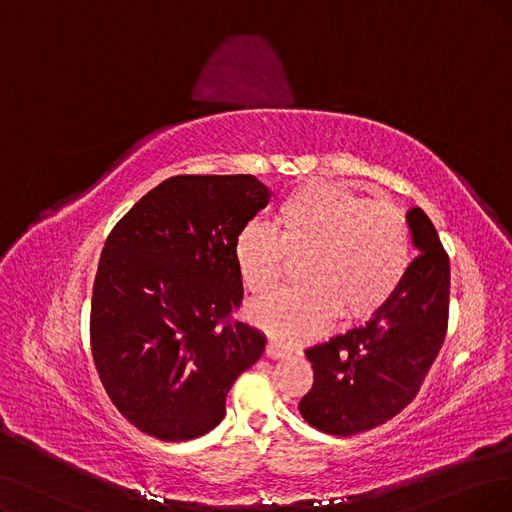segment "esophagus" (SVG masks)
Masks as SVG:
<instances>
[{"label":"esophagus","mask_w":512,"mask_h":512,"mask_svg":"<svg viewBox=\"0 0 512 512\" xmlns=\"http://www.w3.org/2000/svg\"><path fill=\"white\" fill-rule=\"evenodd\" d=\"M266 354H268V358H285L287 356V350L285 348H280L278 344H274V342H270L268 346H266Z\"/></svg>","instance_id":"esophagus-1"}]
</instances>
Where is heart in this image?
Returning <instances> with one entry per match:
<instances>
[{
	"label": "heart",
	"instance_id": "1",
	"mask_svg": "<svg viewBox=\"0 0 512 512\" xmlns=\"http://www.w3.org/2000/svg\"><path fill=\"white\" fill-rule=\"evenodd\" d=\"M409 246L399 206L371 202L339 183H301L280 202L276 227L253 219L236 236V266L253 295L274 289L289 259L304 257L297 272L304 285L257 301L251 323L295 346L323 335L337 316L363 320L399 289Z\"/></svg>",
	"mask_w": 512,
	"mask_h": 512
}]
</instances>
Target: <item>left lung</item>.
Segmentation results:
<instances>
[{"mask_svg": "<svg viewBox=\"0 0 512 512\" xmlns=\"http://www.w3.org/2000/svg\"><path fill=\"white\" fill-rule=\"evenodd\" d=\"M415 257L399 289L365 327L306 350L314 384L299 401L304 420L337 437L371 430L420 392L447 333L449 257L420 206L407 211Z\"/></svg>", "mask_w": 512, "mask_h": 512, "instance_id": "8db88e82", "label": "left lung"}]
</instances>
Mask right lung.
Masks as SVG:
<instances>
[{
  "instance_id": "add662e5",
  "label": "right lung",
  "mask_w": 512,
  "mask_h": 512,
  "mask_svg": "<svg viewBox=\"0 0 512 512\" xmlns=\"http://www.w3.org/2000/svg\"><path fill=\"white\" fill-rule=\"evenodd\" d=\"M270 202L253 175H177L113 227L90 308L94 367L141 432L189 441L225 415L236 377L266 335L230 314L242 301L234 244Z\"/></svg>"
}]
</instances>
